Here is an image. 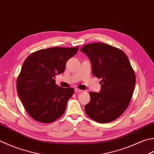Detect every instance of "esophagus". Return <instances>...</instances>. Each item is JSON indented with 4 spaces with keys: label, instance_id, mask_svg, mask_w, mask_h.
Segmentation results:
<instances>
[{
    "label": "esophagus",
    "instance_id": "esophagus-1",
    "mask_svg": "<svg viewBox=\"0 0 154 154\" xmlns=\"http://www.w3.org/2000/svg\"><path fill=\"white\" fill-rule=\"evenodd\" d=\"M82 91H83V90L79 89H78V88H75V93H80V92H82Z\"/></svg>",
    "mask_w": 154,
    "mask_h": 154
}]
</instances>
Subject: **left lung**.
I'll list each match as a JSON object with an SVG mask.
<instances>
[{
	"mask_svg": "<svg viewBox=\"0 0 154 154\" xmlns=\"http://www.w3.org/2000/svg\"><path fill=\"white\" fill-rule=\"evenodd\" d=\"M92 64V73L101 79L100 93L89 92L85 113L94 121H114L128 107L134 94L135 74L126 54L103 43H89L81 49Z\"/></svg>",
	"mask_w": 154,
	"mask_h": 154,
	"instance_id": "8db88e82",
	"label": "left lung"
}]
</instances>
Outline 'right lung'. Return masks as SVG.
<instances>
[{
	"label": "right lung",
	"instance_id": "add662e5",
	"mask_svg": "<svg viewBox=\"0 0 154 154\" xmlns=\"http://www.w3.org/2000/svg\"><path fill=\"white\" fill-rule=\"evenodd\" d=\"M78 50V47H51L32 53L24 61L17 90L26 111L35 121L52 123L64 113L74 89L59 87L54 79L63 73L66 63Z\"/></svg>",
	"mask_w": 154,
	"mask_h": 154
}]
</instances>
